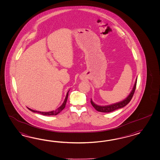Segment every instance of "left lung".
I'll return each instance as SVG.
<instances>
[{"label": "left lung", "mask_w": 160, "mask_h": 160, "mask_svg": "<svg viewBox=\"0 0 160 160\" xmlns=\"http://www.w3.org/2000/svg\"><path fill=\"white\" fill-rule=\"evenodd\" d=\"M136 84H137V78H136V80L135 83H134V87L133 88V90H132V91H131L130 94L125 99H124L123 101H122L121 102H118V103H116V104L107 105V106H99V105H97L94 104L93 102V101H92V99H91V105H92V107L95 108L97 111L101 112H112V111H115V110H117L118 109L123 108V107H125L127 104H129L130 101V100L132 98L133 94H134V92H135V90H136Z\"/></svg>", "instance_id": "8db88e82"}]
</instances>
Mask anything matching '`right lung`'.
<instances>
[{
    "label": "right lung",
    "instance_id": "obj_1",
    "mask_svg": "<svg viewBox=\"0 0 160 160\" xmlns=\"http://www.w3.org/2000/svg\"><path fill=\"white\" fill-rule=\"evenodd\" d=\"M69 91L68 92L66 96V98H65V101L63 102V103L62 104V105H61V107L59 108H58L57 109H56L55 111H51V112H40V111H35V110H32L30 108H28L29 110H30L31 111L33 112H37L40 113L42 115H46V116H50V115H56L57 114H58L59 113L61 112V111L65 108V106H66V102H67V99L68 98V94H69Z\"/></svg>",
    "mask_w": 160,
    "mask_h": 160
}]
</instances>
